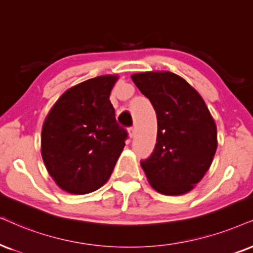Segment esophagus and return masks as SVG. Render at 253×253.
<instances>
[{"label": "esophagus", "instance_id": "obj_1", "mask_svg": "<svg viewBox=\"0 0 253 253\" xmlns=\"http://www.w3.org/2000/svg\"><path fill=\"white\" fill-rule=\"evenodd\" d=\"M134 135H135V129H134L133 127H130V128H128V136L132 139V137H134Z\"/></svg>", "mask_w": 253, "mask_h": 253}]
</instances>
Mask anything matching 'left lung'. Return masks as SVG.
I'll return each instance as SVG.
<instances>
[{
    "mask_svg": "<svg viewBox=\"0 0 253 253\" xmlns=\"http://www.w3.org/2000/svg\"><path fill=\"white\" fill-rule=\"evenodd\" d=\"M158 118L154 152L141 167L158 193L178 196L193 190L212 164L217 127L203 98L187 81L169 71L132 75Z\"/></svg>",
    "mask_w": 253,
    "mask_h": 253,
    "instance_id": "obj_1",
    "label": "left lung"
}]
</instances>
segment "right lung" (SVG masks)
<instances>
[{
	"mask_svg": "<svg viewBox=\"0 0 253 253\" xmlns=\"http://www.w3.org/2000/svg\"><path fill=\"white\" fill-rule=\"evenodd\" d=\"M118 78L99 76L72 86L44 120L42 158L66 193L84 195L103 187L121 155L127 132L118 125L110 101Z\"/></svg>",
	"mask_w": 253,
	"mask_h": 253,
	"instance_id": "obj_1",
	"label": "right lung"
}]
</instances>
